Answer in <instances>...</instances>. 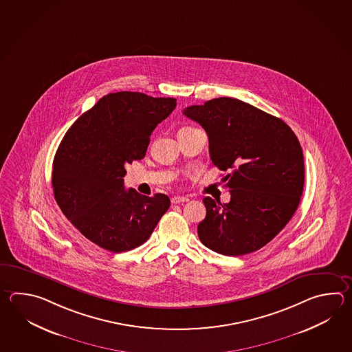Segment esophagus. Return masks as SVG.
Here are the masks:
<instances>
[{"label": "esophagus", "instance_id": "esophagus-1", "mask_svg": "<svg viewBox=\"0 0 352 352\" xmlns=\"http://www.w3.org/2000/svg\"><path fill=\"white\" fill-rule=\"evenodd\" d=\"M189 201L187 197H173L172 203L173 204H180V203H187Z\"/></svg>", "mask_w": 352, "mask_h": 352}]
</instances>
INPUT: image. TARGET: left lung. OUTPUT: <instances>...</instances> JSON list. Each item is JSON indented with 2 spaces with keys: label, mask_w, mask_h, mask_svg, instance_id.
I'll return each mask as SVG.
<instances>
[{
  "label": "left lung",
  "mask_w": 352,
  "mask_h": 352,
  "mask_svg": "<svg viewBox=\"0 0 352 352\" xmlns=\"http://www.w3.org/2000/svg\"><path fill=\"white\" fill-rule=\"evenodd\" d=\"M207 131L209 155L228 174L230 203L206 197L198 236L209 250L242 256L271 242L294 214L303 192L305 164L286 122L244 101L217 98L184 109Z\"/></svg>",
  "instance_id": "1"
}]
</instances>
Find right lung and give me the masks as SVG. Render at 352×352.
I'll list each match as a JSON object with an SVG mask.
<instances>
[{"instance_id":"right-lung-1","label":"right lung","mask_w":352,"mask_h":352,"mask_svg":"<svg viewBox=\"0 0 352 352\" xmlns=\"http://www.w3.org/2000/svg\"><path fill=\"white\" fill-rule=\"evenodd\" d=\"M174 98L120 91L102 96L66 131L52 164L55 201L65 217L107 251L134 250L170 206L165 194L124 188L125 165L144 158L153 130L175 109Z\"/></svg>"}]
</instances>
